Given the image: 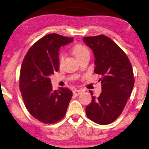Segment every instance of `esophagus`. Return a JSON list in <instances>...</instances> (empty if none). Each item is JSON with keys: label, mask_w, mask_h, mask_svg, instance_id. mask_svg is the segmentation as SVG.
I'll use <instances>...</instances> for the list:
<instances>
[{"label": "esophagus", "mask_w": 149, "mask_h": 149, "mask_svg": "<svg viewBox=\"0 0 149 149\" xmlns=\"http://www.w3.org/2000/svg\"><path fill=\"white\" fill-rule=\"evenodd\" d=\"M80 93H81V91H80V90H74V91H73V95L75 96H78L80 94Z\"/></svg>", "instance_id": "1"}]
</instances>
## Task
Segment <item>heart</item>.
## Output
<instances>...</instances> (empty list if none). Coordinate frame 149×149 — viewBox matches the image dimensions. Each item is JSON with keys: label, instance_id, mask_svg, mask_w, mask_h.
Listing matches in <instances>:
<instances>
[{"label": "heart", "instance_id": "obj_1", "mask_svg": "<svg viewBox=\"0 0 149 149\" xmlns=\"http://www.w3.org/2000/svg\"><path fill=\"white\" fill-rule=\"evenodd\" d=\"M72 53L73 55L77 58V59L80 60V58H82L87 54H89L88 49L86 46L84 45L80 44V43H78V44L74 45L72 48ZM64 58V55L63 54H61L59 57V61L60 63L62 62Z\"/></svg>", "mask_w": 149, "mask_h": 149}]
</instances>
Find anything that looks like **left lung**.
Instances as JSON below:
<instances>
[{"label": "left lung", "instance_id": "left-lung-1", "mask_svg": "<svg viewBox=\"0 0 149 149\" xmlns=\"http://www.w3.org/2000/svg\"><path fill=\"white\" fill-rule=\"evenodd\" d=\"M83 41L94 53V71L100 75L102 92L86 107L88 118L99 125L113 122L122 113L134 86L132 66L127 56L104 35L85 37Z\"/></svg>", "mask_w": 149, "mask_h": 149}]
</instances>
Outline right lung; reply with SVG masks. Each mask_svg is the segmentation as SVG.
<instances>
[{"instance_id":"1","label":"right lung","mask_w":149,"mask_h":149,"mask_svg":"<svg viewBox=\"0 0 149 149\" xmlns=\"http://www.w3.org/2000/svg\"><path fill=\"white\" fill-rule=\"evenodd\" d=\"M72 41L57 33L46 35L31 46L22 64L19 84L24 104L43 123H55L64 118L72 98L67 88L53 91L49 77L59 69L60 47Z\"/></svg>"}]
</instances>
